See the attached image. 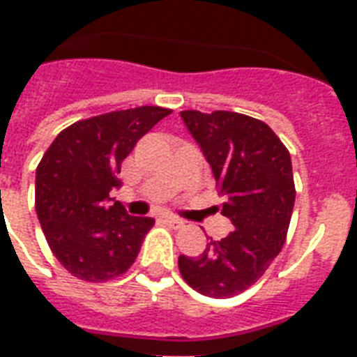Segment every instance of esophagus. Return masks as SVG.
Returning <instances> with one entry per match:
<instances>
[{
	"instance_id": "esophagus-1",
	"label": "esophagus",
	"mask_w": 357,
	"mask_h": 357,
	"mask_svg": "<svg viewBox=\"0 0 357 357\" xmlns=\"http://www.w3.org/2000/svg\"><path fill=\"white\" fill-rule=\"evenodd\" d=\"M165 222H167L168 226L174 229H179L185 226V220H181V218H178V217H174V215H167V217H165Z\"/></svg>"
}]
</instances>
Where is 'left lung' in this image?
<instances>
[{"label":"left lung","mask_w":357,"mask_h":357,"mask_svg":"<svg viewBox=\"0 0 357 357\" xmlns=\"http://www.w3.org/2000/svg\"><path fill=\"white\" fill-rule=\"evenodd\" d=\"M234 224L198 257L179 255L181 278L200 294L229 298L254 285L283 248L294 207L289 150L265 122L231 111H181Z\"/></svg>","instance_id":"obj_1"}]
</instances>
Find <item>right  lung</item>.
Here are the masks:
<instances>
[{
    "label": "right lung",
    "instance_id": "add662e5",
    "mask_svg": "<svg viewBox=\"0 0 357 357\" xmlns=\"http://www.w3.org/2000/svg\"><path fill=\"white\" fill-rule=\"evenodd\" d=\"M170 109L113 111L63 129L36 167L35 209L59 263L83 282H109L133 265L150 217H131L109 192L122 161Z\"/></svg>",
    "mask_w": 357,
    "mask_h": 357
}]
</instances>
